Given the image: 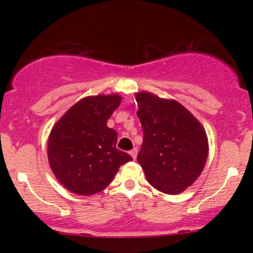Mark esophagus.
I'll return each instance as SVG.
<instances>
[{"mask_svg": "<svg viewBox=\"0 0 253 253\" xmlns=\"http://www.w3.org/2000/svg\"><path fill=\"white\" fill-rule=\"evenodd\" d=\"M129 155L132 156L133 159H135V158H136V155H138V150H136V149L130 150V151H129Z\"/></svg>", "mask_w": 253, "mask_h": 253, "instance_id": "obj_1", "label": "esophagus"}]
</instances>
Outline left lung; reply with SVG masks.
<instances>
[{"label":"left lung","instance_id":"obj_1","mask_svg":"<svg viewBox=\"0 0 253 253\" xmlns=\"http://www.w3.org/2000/svg\"><path fill=\"white\" fill-rule=\"evenodd\" d=\"M144 139L138 163L147 182L169 195L184 191L202 172L208 139L199 120L175 100L136 92Z\"/></svg>","mask_w":253,"mask_h":253}]
</instances>
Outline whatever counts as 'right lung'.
Masks as SVG:
<instances>
[{"mask_svg":"<svg viewBox=\"0 0 253 253\" xmlns=\"http://www.w3.org/2000/svg\"><path fill=\"white\" fill-rule=\"evenodd\" d=\"M120 103L118 94L84 97L52 128L48 163L56 178L71 193L92 195L103 190L119 168L133 159L115 147L118 133L107 126Z\"/></svg>","mask_w":253,"mask_h":253,"instance_id":"1","label":"right lung"}]
</instances>
